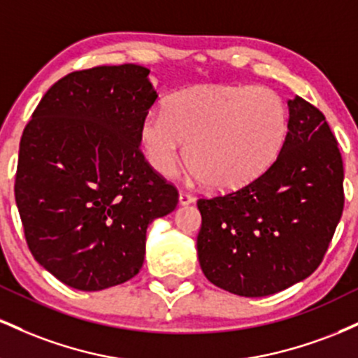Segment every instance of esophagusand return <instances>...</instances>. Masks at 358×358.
I'll return each instance as SVG.
<instances>
[{
	"mask_svg": "<svg viewBox=\"0 0 358 358\" xmlns=\"http://www.w3.org/2000/svg\"><path fill=\"white\" fill-rule=\"evenodd\" d=\"M193 200H195V199H193V195H190V193L180 192V195H178L180 205H188V203H192Z\"/></svg>",
	"mask_w": 358,
	"mask_h": 358,
	"instance_id": "esophagus-1",
	"label": "esophagus"
}]
</instances>
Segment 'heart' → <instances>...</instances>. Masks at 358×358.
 <instances>
[{
	"instance_id": "b5f03b06",
	"label": "heart",
	"mask_w": 358,
	"mask_h": 358,
	"mask_svg": "<svg viewBox=\"0 0 358 358\" xmlns=\"http://www.w3.org/2000/svg\"><path fill=\"white\" fill-rule=\"evenodd\" d=\"M141 145L156 173L185 159L207 187L236 190L276 162L287 136L282 97L261 85H210L176 92L141 124Z\"/></svg>"
}]
</instances>
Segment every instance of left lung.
Segmentation results:
<instances>
[{
  "mask_svg": "<svg viewBox=\"0 0 358 358\" xmlns=\"http://www.w3.org/2000/svg\"><path fill=\"white\" fill-rule=\"evenodd\" d=\"M287 108L276 162L239 190L196 202L200 268L239 296H269L310 276L343 212V162L327 119L298 96Z\"/></svg>",
  "mask_w": 358,
  "mask_h": 358,
  "instance_id": "obj_1",
  "label": "left lung"
}]
</instances>
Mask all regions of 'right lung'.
I'll return each mask as SVG.
<instances>
[{"label": "right lung", "mask_w": 358, "mask_h": 358, "mask_svg": "<svg viewBox=\"0 0 358 358\" xmlns=\"http://www.w3.org/2000/svg\"><path fill=\"white\" fill-rule=\"evenodd\" d=\"M134 64L52 85L20 141L15 199L28 249L64 285L101 291L136 276L146 229L178 192L148 165L141 124L158 94Z\"/></svg>", "instance_id": "1"}]
</instances>
